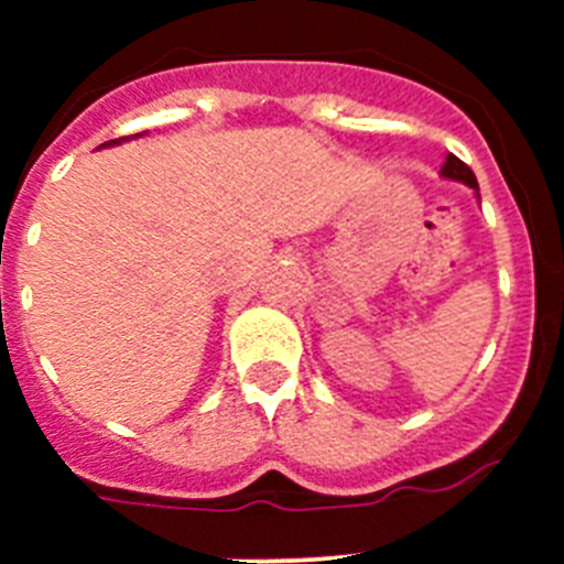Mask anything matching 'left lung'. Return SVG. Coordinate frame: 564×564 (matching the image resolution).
Wrapping results in <instances>:
<instances>
[{
	"label": "left lung",
	"instance_id": "obj_1",
	"mask_svg": "<svg viewBox=\"0 0 564 564\" xmlns=\"http://www.w3.org/2000/svg\"><path fill=\"white\" fill-rule=\"evenodd\" d=\"M443 174H446V177H452V181H463L466 186L477 188L475 172H471V169H468L460 158H455V154H449V158H446V163H443Z\"/></svg>",
	"mask_w": 564,
	"mask_h": 564
}]
</instances>
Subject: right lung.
Listing matches in <instances>:
<instances>
[{"instance_id": "1", "label": "right lung", "mask_w": 564, "mask_h": 564, "mask_svg": "<svg viewBox=\"0 0 564 564\" xmlns=\"http://www.w3.org/2000/svg\"><path fill=\"white\" fill-rule=\"evenodd\" d=\"M118 141H123V138H118ZM118 141H107V143H118Z\"/></svg>"}]
</instances>
